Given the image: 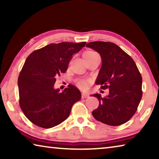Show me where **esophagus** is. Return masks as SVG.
Here are the masks:
<instances>
[{
	"instance_id": "34e87169",
	"label": "esophagus",
	"mask_w": 159,
	"mask_h": 159,
	"mask_svg": "<svg viewBox=\"0 0 159 159\" xmlns=\"http://www.w3.org/2000/svg\"><path fill=\"white\" fill-rule=\"evenodd\" d=\"M81 98H82L83 99L87 98H88V94H86V93H82Z\"/></svg>"
}]
</instances>
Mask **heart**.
<instances>
[{
  "mask_svg": "<svg viewBox=\"0 0 159 159\" xmlns=\"http://www.w3.org/2000/svg\"><path fill=\"white\" fill-rule=\"evenodd\" d=\"M85 53L95 54L96 52H93V51H86V52H84V54ZM77 83H78V85H79L80 88H82V89H87L88 86H89L90 81L88 80H85V79H80L78 80Z\"/></svg>",
  "mask_w": 159,
  "mask_h": 159,
  "instance_id": "1",
  "label": "heart"
}]
</instances>
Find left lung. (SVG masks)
I'll return each instance as SVG.
<instances>
[{"label": "left lung", "instance_id": "8db88e82", "mask_svg": "<svg viewBox=\"0 0 159 159\" xmlns=\"http://www.w3.org/2000/svg\"><path fill=\"white\" fill-rule=\"evenodd\" d=\"M86 47L98 52L102 58L95 83L102 85V89L109 90L106 98L98 93L91 95L98 98L99 103L92 111L93 117L107 125H122L130 119L140 102L141 74L130 56L113 43L90 42Z\"/></svg>", "mask_w": 159, "mask_h": 159}]
</instances>
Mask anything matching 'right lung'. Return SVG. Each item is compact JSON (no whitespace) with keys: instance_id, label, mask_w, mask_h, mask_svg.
Listing matches in <instances>:
<instances>
[{"instance_id":"right-lung-1","label":"right lung","mask_w":159,"mask_h":159,"mask_svg":"<svg viewBox=\"0 0 159 159\" xmlns=\"http://www.w3.org/2000/svg\"><path fill=\"white\" fill-rule=\"evenodd\" d=\"M85 42L51 43L34 51L26 58L18 78L20 107L34 124L50 128L69 117L71 107L81 98L74 85L62 92L55 89L56 77L66 71L74 54Z\"/></svg>"}]
</instances>
